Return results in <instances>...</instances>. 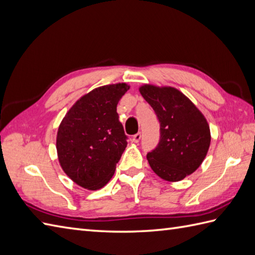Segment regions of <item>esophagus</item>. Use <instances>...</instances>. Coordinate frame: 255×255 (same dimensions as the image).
Returning <instances> with one entry per match:
<instances>
[{"label": "esophagus", "instance_id": "esophagus-1", "mask_svg": "<svg viewBox=\"0 0 255 255\" xmlns=\"http://www.w3.org/2000/svg\"><path fill=\"white\" fill-rule=\"evenodd\" d=\"M140 139H141V132H138V133H135L133 137H132V142H134V143H138V142L140 141Z\"/></svg>", "mask_w": 255, "mask_h": 255}]
</instances>
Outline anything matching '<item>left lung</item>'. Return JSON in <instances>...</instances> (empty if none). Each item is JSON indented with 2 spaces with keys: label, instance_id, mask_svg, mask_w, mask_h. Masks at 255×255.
Segmentation results:
<instances>
[{
  "label": "left lung",
  "instance_id": "left-lung-1",
  "mask_svg": "<svg viewBox=\"0 0 255 255\" xmlns=\"http://www.w3.org/2000/svg\"><path fill=\"white\" fill-rule=\"evenodd\" d=\"M141 96L159 122V141L146 154L154 173L167 181H179L202 164L211 143L203 114L179 90L171 87H140Z\"/></svg>",
  "mask_w": 255,
  "mask_h": 255
}]
</instances>
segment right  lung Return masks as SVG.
Returning <instances> with one entry per match:
<instances>
[{
	"instance_id": "right-lung-1",
	"label": "right lung",
	"mask_w": 255,
	"mask_h": 255,
	"mask_svg": "<svg viewBox=\"0 0 255 255\" xmlns=\"http://www.w3.org/2000/svg\"><path fill=\"white\" fill-rule=\"evenodd\" d=\"M127 90L126 84L94 89L77 101L58 127V161L82 188L97 190L115 173L128 139L116 110Z\"/></svg>"
}]
</instances>
